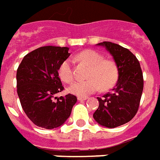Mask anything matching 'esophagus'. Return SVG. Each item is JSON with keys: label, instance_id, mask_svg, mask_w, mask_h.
<instances>
[{"label": "esophagus", "instance_id": "34e87169", "mask_svg": "<svg viewBox=\"0 0 160 160\" xmlns=\"http://www.w3.org/2000/svg\"><path fill=\"white\" fill-rule=\"evenodd\" d=\"M77 99H78L79 101H85V100L88 99V97H78Z\"/></svg>", "mask_w": 160, "mask_h": 160}]
</instances>
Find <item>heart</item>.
Masks as SVG:
<instances>
[{
  "instance_id": "heart-1",
  "label": "heart",
  "mask_w": 160,
  "mask_h": 160,
  "mask_svg": "<svg viewBox=\"0 0 160 160\" xmlns=\"http://www.w3.org/2000/svg\"><path fill=\"white\" fill-rule=\"evenodd\" d=\"M75 59L84 62L90 68L88 72V80H79L71 84L68 91L73 95L86 97L95 92L102 87L104 89L112 88L117 81L119 71L117 65L112 60L104 59V57L93 50H85L78 53ZM59 76L61 80L69 83L73 79L72 62L69 59L65 60L59 67Z\"/></svg>"
}]
</instances>
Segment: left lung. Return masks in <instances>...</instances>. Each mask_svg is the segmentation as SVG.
<instances>
[{
	"instance_id": "obj_1",
	"label": "left lung",
	"mask_w": 160,
	"mask_h": 160,
	"mask_svg": "<svg viewBox=\"0 0 160 160\" xmlns=\"http://www.w3.org/2000/svg\"><path fill=\"white\" fill-rule=\"evenodd\" d=\"M97 46L104 47L112 56L119 76L110 92L97 98L99 107L93 119L100 126L114 128L129 122L138 112L144 87L142 70L138 59L127 48L109 41Z\"/></svg>"
}]
</instances>
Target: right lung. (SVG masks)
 Listing matches in <instances>:
<instances>
[{"instance_id": "add662e5", "label": "right lung", "mask_w": 160, "mask_h": 160, "mask_svg": "<svg viewBox=\"0 0 160 160\" xmlns=\"http://www.w3.org/2000/svg\"><path fill=\"white\" fill-rule=\"evenodd\" d=\"M68 50L66 47H41L25 55L17 69V93L22 109L39 127L62 126L76 103V96L70 93L53 101L64 89L58 70L70 55Z\"/></svg>"}]
</instances>
